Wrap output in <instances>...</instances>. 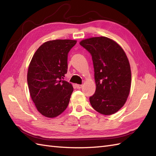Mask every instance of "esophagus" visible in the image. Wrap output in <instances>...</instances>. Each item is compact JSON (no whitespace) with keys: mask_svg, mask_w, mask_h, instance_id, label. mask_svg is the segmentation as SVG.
Listing matches in <instances>:
<instances>
[{"mask_svg":"<svg viewBox=\"0 0 156 156\" xmlns=\"http://www.w3.org/2000/svg\"><path fill=\"white\" fill-rule=\"evenodd\" d=\"M76 86L78 89H80V88H82L83 86L82 84H76Z\"/></svg>","mask_w":156,"mask_h":156,"instance_id":"esophagus-1","label":"esophagus"}]
</instances>
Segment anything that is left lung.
<instances>
[{
  "label": "left lung",
  "instance_id": "left-lung-1",
  "mask_svg": "<svg viewBox=\"0 0 156 156\" xmlns=\"http://www.w3.org/2000/svg\"><path fill=\"white\" fill-rule=\"evenodd\" d=\"M80 45L92 56L96 90L90 98L98 113L111 115L125 104L131 87V70L127 56L114 40L106 37L83 39Z\"/></svg>",
  "mask_w": 156,
  "mask_h": 156
}]
</instances>
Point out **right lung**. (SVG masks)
I'll return each mask as SVG.
<instances>
[{"mask_svg": "<svg viewBox=\"0 0 156 156\" xmlns=\"http://www.w3.org/2000/svg\"><path fill=\"white\" fill-rule=\"evenodd\" d=\"M76 40L46 41L35 51L27 74L30 94L39 112L55 118L69 105L73 87L62 80L67 73L68 53Z\"/></svg>", "mask_w": 156, "mask_h": 156, "instance_id": "1", "label": "right lung"}]
</instances>
